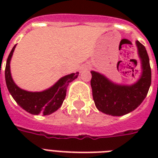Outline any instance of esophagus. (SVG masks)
Masks as SVG:
<instances>
[{
    "label": "esophagus",
    "mask_w": 158,
    "mask_h": 158,
    "mask_svg": "<svg viewBox=\"0 0 158 158\" xmlns=\"http://www.w3.org/2000/svg\"><path fill=\"white\" fill-rule=\"evenodd\" d=\"M90 69V65H89V64H86L85 66L83 67L82 70H83V69H87V70H88V69Z\"/></svg>",
    "instance_id": "esophagus-1"
}]
</instances>
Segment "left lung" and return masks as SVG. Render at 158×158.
Returning a JSON list of instances; mask_svg holds the SVG:
<instances>
[{
	"label": "left lung",
	"mask_w": 158,
	"mask_h": 158,
	"mask_svg": "<svg viewBox=\"0 0 158 158\" xmlns=\"http://www.w3.org/2000/svg\"><path fill=\"white\" fill-rule=\"evenodd\" d=\"M141 60L142 74L132 85L114 84L100 73L91 71L93 98L98 110L106 115L120 116L131 112L142 103L151 85V67L146 48L136 41Z\"/></svg>",
	"instance_id": "left-lung-1"
}]
</instances>
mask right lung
<instances>
[{"label":"right lung","instance_id":"obj_1","mask_svg":"<svg viewBox=\"0 0 158 158\" xmlns=\"http://www.w3.org/2000/svg\"><path fill=\"white\" fill-rule=\"evenodd\" d=\"M16 45L14 46L6 60L5 77L7 89L15 101L20 107L33 115H50L61 106L66 96L67 86L79 75V72L68 74L60 79L50 89L43 92H28L19 88L12 79L10 74L11 57Z\"/></svg>","mask_w":158,"mask_h":158}]
</instances>
